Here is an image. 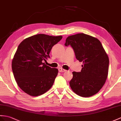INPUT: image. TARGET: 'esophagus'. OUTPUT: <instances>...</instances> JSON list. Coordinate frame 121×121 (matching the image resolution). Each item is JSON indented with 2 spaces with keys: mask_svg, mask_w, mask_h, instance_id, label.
I'll return each mask as SVG.
<instances>
[{
  "mask_svg": "<svg viewBox=\"0 0 121 121\" xmlns=\"http://www.w3.org/2000/svg\"><path fill=\"white\" fill-rule=\"evenodd\" d=\"M66 71V70L65 69H64L63 68H60L58 69V71L59 72H65Z\"/></svg>",
  "mask_w": 121,
  "mask_h": 121,
  "instance_id": "34e87169",
  "label": "esophagus"
}]
</instances>
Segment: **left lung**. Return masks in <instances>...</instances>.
Returning a JSON list of instances; mask_svg holds the SVG:
<instances>
[{
	"mask_svg": "<svg viewBox=\"0 0 121 121\" xmlns=\"http://www.w3.org/2000/svg\"><path fill=\"white\" fill-rule=\"evenodd\" d=\"M65 45L72 47L76 58L83 64L81 72H72L71 88L82 97L95 95L107 79L109 63L101 43L90 35L78 33L68 37Z\"/></svg>",
	"mask_w": 121,
	"mask_h": 121,
	"instance_id": "8db88e82",
	"label": "left lung"
}]
</instances>
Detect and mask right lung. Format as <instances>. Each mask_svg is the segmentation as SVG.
Here are the masks:
<instances>
[{
  "label": "right lung",
  "instance_id": "add662e5",
  "mask_svg": "<svg viewBox=\"0 0 121 121\" xmlns=\"http://www.w3.org/2000/svg\"><path fill=\"white\" fill-rule=\"evenodd\" d=\"M62 36L39 34L26 38L18 47L12 62L14 78L23 91L33 96L48 91L53 84L58 69L46 65L52 48Z\"/></svg>",
  "mask_w": 121,
  "mask_h": 121
}]
</instances>
